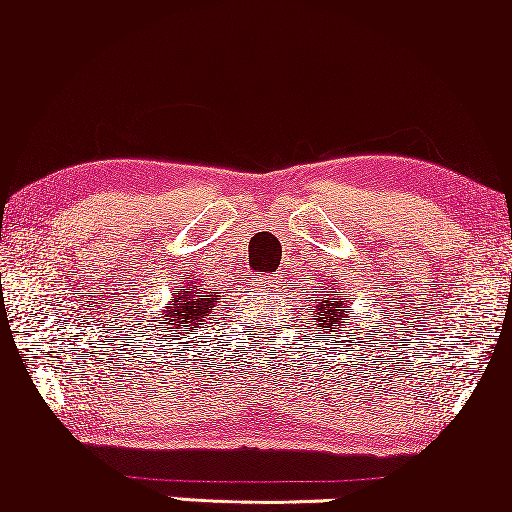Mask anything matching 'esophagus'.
Returning a JSON list of instances; mask_svg holds the SVG:
<instances>
[{"mask_svg":"<svg viewBox=\"0 0 512 512\" xmlns=\"http://www.w3.org/2000/svg\"><path fill=\"white\" fill-rule=\"evenodd\" d=\"M278 283L280 280L273 278V275H266V278H263V287H266V290H278Z\"/></svg>","mask_w":512,"mask_h":512,"instance_id":"esophagus-1","label":"esophagus"}]
</instances>
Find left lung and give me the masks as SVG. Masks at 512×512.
Returning <instances> with one entry per match:
<instances>
[{
  "label": "left lung",
  "mask_w": 512,
  "mask_h": 512,
  "mask_svg": "<svg viewBox=\"0 0 512 512\" xmlns=\"http://www.w3.org/2000/svg\"><path fill=\"white\" fill-rule=\"evenodd\" d=\"M324 302L326 304H321V307H317L319 309V321H324V331H331L333 329V324H346V321H338L343 317V309H338L341 307V302H329V297H324ZM355 329H358V326H355Z\"/></svg>",
  "instance_id": "obj_1"
}]
</instances>
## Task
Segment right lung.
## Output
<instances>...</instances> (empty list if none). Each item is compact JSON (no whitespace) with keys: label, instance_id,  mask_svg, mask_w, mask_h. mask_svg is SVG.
<instances>
[{"label":"right lung","instance_id":"obj_1","mask_svg":"<svg viewBox=\"0 0 512 512\" xmlns=\"http://www.w3.org/2000/svg\"><path fill=\"white\" fill-rule=\"evenodd\" d=\"M198 286L200 285H193V290L174 292V307H166V317L162 319V324H171L176 329H181V326H198V321L212 317V307H215L217 295H205L203 287L198 293Z\"/></svg>","mask_w":512,"mask_h":512}]
</instances>
